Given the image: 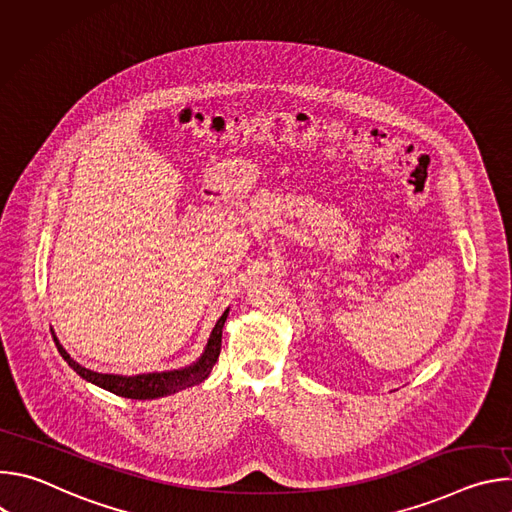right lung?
<instances>
[{
	"mask_svg": "<svg viewBox=\"0 0 512 512\" xmlns=\"http://www.w3.org/2000/svg\"><path fill=\"white\" fill-rule=\"evenodd\" d=\"M227 316H229V308L223 312L221 318L216 320L202 354L192 364H188V367L174 369V371H162V373H141V375H131V377H127V375H105V373L85 369L83 364H79L75 358H72L64 350V346L60 344V340L56 338L54 332H52V338H54V344H56L60 356L68 362V367L75 371L81 379H85V381H89V383H93V385H97V387H101V389H105L113 395H119V397L160 399V397H166V395H174L182 389L194 387L210 375L214 362L218 360V354H221L223 326L227 322Z\"/></svg>",
	"mask_w": 512,
	"mask_h": 512,
	"instance_id": "obj_1",
	"label": "right lung"
}]
</instances>
